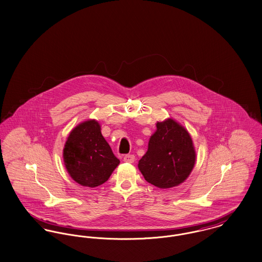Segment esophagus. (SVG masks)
<instances>
[{
  "instance_id": "esophagus-1",
  "label": "esophagus",
  "mask_w": 262,
  "mask_h": 262,
  "mask_svg": "<svg viewBox=\"0 0 262 262\" xmlns=\"http://www.w3.org/2000/svg\"><path fill=\"white\" fill-rule=\"evenodd\" d=\"M134 161H135V156L132 155V154H128V155H125V156H124V162L133 163Z\"/></svg>"
}]
</instances>
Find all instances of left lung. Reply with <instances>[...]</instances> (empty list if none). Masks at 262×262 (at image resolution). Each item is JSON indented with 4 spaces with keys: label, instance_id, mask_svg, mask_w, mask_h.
I'll return each instance as SVG.
<instances>
[{
    "label": "left lung",
    "instance_id": "8db88e82",
    "mask_svg": "<svg viewBox=\"0 0 262 262\" xmlns=\"http://www.w3.org/2000/svg\"><path fill=\"white\" fill-rule=\"evenodd\" d=\"M156 126L138 168L148 183L169 189L185 182L191 174L195 151L189 132L172 118L157 122Z\"/></svg>",
    "mask_w": 262,
    "mask_h": 262
}]
</instances>
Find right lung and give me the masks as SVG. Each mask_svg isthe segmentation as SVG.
Returning <instances> with one entry per match:
<instances>
[{
	"instance_id": "1",
	"label": "right lung",
	"mask_w": 262,
	"mask_h": 262,
	"mask_svg": "<svg viewBox=\"0 0 262 262\" xmlns=\"http://www.w3.org/2000/svg\"><path fill=\"white\" fill-rule=\"evenodd\" d=\"M63 161L70 177L89 188L105 183L120 163L96 120L80 123L71 130L63 148Z\"/></svg>"
}]
</instances>
